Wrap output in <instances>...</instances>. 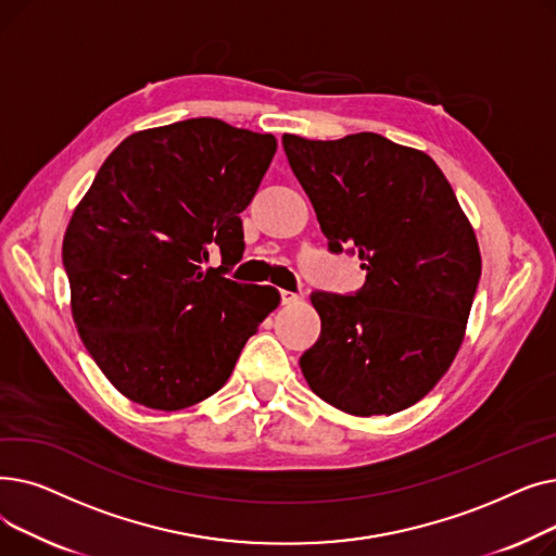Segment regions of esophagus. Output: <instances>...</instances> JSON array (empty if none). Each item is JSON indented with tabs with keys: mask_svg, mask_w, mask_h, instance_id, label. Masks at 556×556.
I'll return each mask as SVG.
<instances>
[{
	"mask_svg": "<svg viewBox=\"0 0 556 556\" xmlns=\"http://www.w3.org/2000/svg\"><path fill=\"white\" fill-rule=\"evenodd\" d=\"M298 302H302V295L290 293V290H281V304L290 306V304H298Z\"/></svg>",
	"mask_w": 556,
	"mask_h": 556,
	"instance_id": "1",
	"label": "esophagus"
}]
</instances>
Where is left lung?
Here are the masks:
<instances>
[{"mask_svg":"<svg viewBox=\"0 0 556 556\" xmlns=\"http://www.w3.org/2000/svg\"><path fill=\"white\" fill-rule=\"evenodd\" d=\"M329 250L358 252L354 295L315 290L323 333L302 354L311 390L356 417L424 399L464 340L482 258L453 187L426 153L376 132L281 137Z\"/></svg>","mask_w":556,"mask_h":556,"instance_id":"left-lung-1","label":"left lung"}]
</instances>
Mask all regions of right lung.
<instances>
[{
	"instance_id": "add662e5",
	"label": "right lung",
	"mask_w": 556,
	"mask_h": 556,
	"mask_svg": "<svg viewBox=\"0 0 556 556\" xmlns=\"http://www.w3.org/2000/svg\"><path fill=\"white\" fill-rule=\"evenodd\" d=\"M277 151L273 135L212 116L126 137L78 202L63 241L78 336L135 403L182 410L218 392L279 304L225 275L243 256L241 212ZM218 247L224 266L204 269Z\"/></svg>"
}]
</instances>
